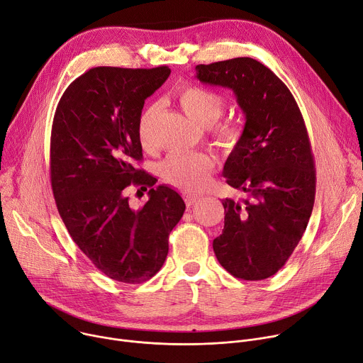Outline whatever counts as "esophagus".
<instances>
[{
  "label": "esophagus",
  "mask_w": 363,
  "mask_h": 363,
  "mask_svg": "<svg viewBox=\"0 0 363 363\" xmlns=\"http://www.w3.org/2000/svg\"><path fill=\"white\" fill-rule=\"evenodd\" d=\"M184 199H185V204H186V207L194 206V204L199 201V197H196V196H184Z\"/></svg>",
  "instance_id": "esophagus-1"
}]
</instances>
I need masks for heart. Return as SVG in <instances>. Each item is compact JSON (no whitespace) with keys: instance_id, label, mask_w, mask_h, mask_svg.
I'll return each instance as SVG.
<instances>
[{"instance_id":"obj_1","label":"heart","mask_w":363,"mask_h":363,"mask_svg":"<svg viewBox=\"0 0 363 363\" xmlns=\"http://www.w3.org/2000/svg\"><path fill=\"white\" fill-rule=\"evenodd\" d=\"M177 99L184 112L200 127H211L217 123L225 109V98L216 90L186 84L177 91ZM157 113L156 105H149L138 118V140L141 146L153 149V124ZM214 140L222 147H232L239 140V130L229 123L217 124L213 131ZM211 160L207 155L199 152H174L169 155L159 167L162 179L175 188L194 192L201 189L208 179Z\"/></svg>"}]
</instances>
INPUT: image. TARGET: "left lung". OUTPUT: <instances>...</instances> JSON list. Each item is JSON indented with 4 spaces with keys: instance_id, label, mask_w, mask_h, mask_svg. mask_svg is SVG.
I'll use <instances>...</instances> for the list:
<instances>
[{
    "instance_id": "1",
    "label": "left lung",
    "mask_w": 363,
    "mask_h": 363,
    "mask_svg": "<svg viewBox=\"0 0 363 363\" xmlns=\"http://www.w3.org/2000/svg\"><path fill=\"white\" fill-rule=\"evenodd\" d=\"M196 71L203 83L232 89L247 118L223 167L226 182L247 197L222 201L225 228L213 250L232 276L264 280L298 247L315 200L305 121L287 86L252 58L200 64Z\"/></svg>"
}]
</instances>
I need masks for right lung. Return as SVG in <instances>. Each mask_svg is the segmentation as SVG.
<instances>
[{"label":"right lung","instance_id":"1","mask_svg":"<svg viewBox=\"0 0 363 363\" xmlns=\"http://www.w3.org/2000/svg\"><path fill=\"white\" fill-rule=\"evenodd\" d=\"M171 68L94 67L72 82L58 102L51 131V185L61 219L82 252L112 280L152 279L169 251V233L185 203L157 185L134 162L143 149L137 125L144 101ZM131 184L150 187V201L134 211Z\"/></svg>","mask_w":363,"mask_h":363}]
</instances>
